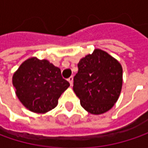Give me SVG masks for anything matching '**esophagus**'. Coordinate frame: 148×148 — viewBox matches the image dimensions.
<instances>
[{"label": "esophagus", "instance_id": "34e87169", "mask_svg": "<svg viewBox=\"0 0 148 148\" xmlns=\"http://www.w3.org/2000/svg\"><path fill=\"white\" fill-rule=\"evenodd\" d=\"M67 81L69 82V83H70V85L71 86H72V84H73V77H70L68 79H67Z\"/></svg>", "mask_w": 148, "mask_h": 148}]
</instances>
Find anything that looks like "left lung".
Returning <instances> with one entry per match:
<instances>
[{
	"label": "left lung",
	"instance_id": "obj_1",
	"mask_svg": "<svg viewBox=\"0 0 148 148\" xmlns=\"http://www.w3.org/2000/svg\"><path fill=\"white\" fill-rule=\"evenodd\" d=\"M77 66L73 90L80 99L81 105L95 115L112 109L122 90L120 62L105 51L96 49L80 60Z\"/></svg>",
	"mask_w": 148,
	"mask_h": 148
}]
</instances>
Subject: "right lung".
<instances>
[{
	"label": "right lung",
	"mask_w": 148,
	"mask_h": 148,
	"mask_svg": "<svg viewBox=\"0 0 148 148\" xmlns=\"http://www.w3.org/2000/svg\"><path fill=\"white\" fill-rule=\"evenodd\" d=\"M12 83L15 95L27 110L45 114L54 109L70 84L58 67L46 59L32 57L14 71Z\"/></svg>",
	"instance_id": "add662e5"
}]
</instances>
